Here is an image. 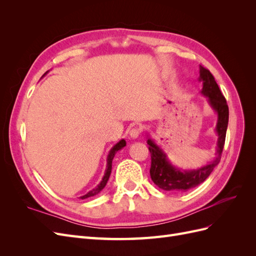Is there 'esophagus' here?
Here are the masks:
<instances>
[{
	"mask_svg": "<svg viewBox=\"0 0 256 256\" xmlns=\"http://www.w3.org/2000/svg\"><path fill=\"white\" fill-rule=\"evenodd\" d=\"M141 131H142V126L141 125H136L129 130V136L132 138H136L138 136V134H141Z\"/></svg>",
	"mask_w": 256,
	"mask_h": 256,
	"instance_id": "1",
	"label": "esophagus"
}]
</instances>
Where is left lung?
I'll use <instances>...</instances> for the list:
<instances>
[{"label":"left lung","mask_w":256,"mask_h":256,"mask_svg":"<svg viewBox=\"0 0 256 256\" xmlns=\"http://www.w3.org/2000/svg\"><path fill=\"white\" fill-rule=\"evenodd\" d=\"M200 81L203 83L202 94L207 97L210 106L218 114L216 132L218 134L216 143V157L210 164L198 170L191 171H182L171 164L166 158V154L152 138L147 140L148 150L150 152L152 166L150 177L154 184L162 190L172 192H184L202 184L210 175L214 168L218 166L221 159V154L226 143V129L228 124V106L226 100L216 84L214 76L208 69L200 66Z\"/></svg>","instance_id":"8db88e82"}]
</instances>
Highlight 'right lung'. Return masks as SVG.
<instances>
[{"label": "right lung", "mask_w": 256, "mask_h": 256, "mask_svg": "<svg viewBox=\"0 0 256 256\" xmlns=\"http://www.w3.org/2000/svg\"><path fill=\"white\" fill-rule=\"evenodd\" d=\"M47 72H46V74H47ZM125 146H126V141H125V140H120L118 143H116V144L112 147V150H110L109 154H108V158H106V173H104V177H102V180L100 182V184L97 186V187H95L94 189H92L90 191H88V192L86 193V194L80 196L81 200H85V198H88L97 196L98 193L106 187V184L108 180H109V177H110V175H111V171H112V160H113V158H114V156H115V154L118 152L120 150H122V147H125Z\"/></svg>", "instance_id": "obj_1"}]
</instances>
